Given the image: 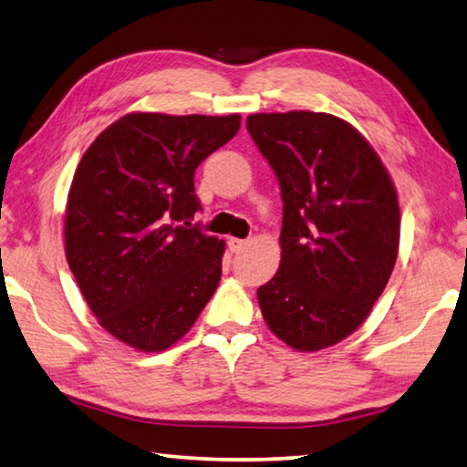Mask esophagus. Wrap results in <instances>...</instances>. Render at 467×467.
I'll return each instance as SVG.
<instances>
[{
  "label": "esophagus",
  "mask_w": 467,
  "mask_h": 467,
  "mask_svg": "<svg viewBox=\"0 0 467 467\" xmlns=\"http://www.w3.org/2000/svg\"><path fill=\"white\" fill-rule=\"evenodd\" d=\"M246 240H240V238H229V250L232 252H240L244 246H246Z\"/></svg>",
  "instance_id": "1"
}]
</instances>
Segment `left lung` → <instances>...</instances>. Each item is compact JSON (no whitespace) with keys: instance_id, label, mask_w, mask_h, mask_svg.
Returning a JSON list of instances; mask_svg holds the SVG:
<instances>
[{"instance_id":"obj_1","label":"left lung","mask_w":467,"mask_h":467,"mask_svg":"<svg viewBox=\"0 0 467 467\" xmlns=\"http://www.w3.org/2000/svg\"><path fill=\"white\" fill-rule=\"evenodd\" d=\"M248 133L281 186V266L258 287L276 337L320 350L353 334L394 271L400 207L379 155L326 112L250 114Z\"/></svg>"}]
</instances>
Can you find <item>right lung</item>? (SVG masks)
<instances>
[{
	"instance_id": "obj_1",
	"label": "right lung",
	"mask_w": 467,
	"mask_h": 467,
	"mask_svg": "<svg viewBox=\"0 0 467 467\" xmlns=\"http://www.w3.org/2000/svg\"><path fill=\"white\" fill-rule=\"evenodd\" d=\"M240 114L133 112L102 130L73 176L65 254L104 330L143 353L192 328L221 279L223 240L191 225L194 170Z\"/></svg>"
}]
</instances>
